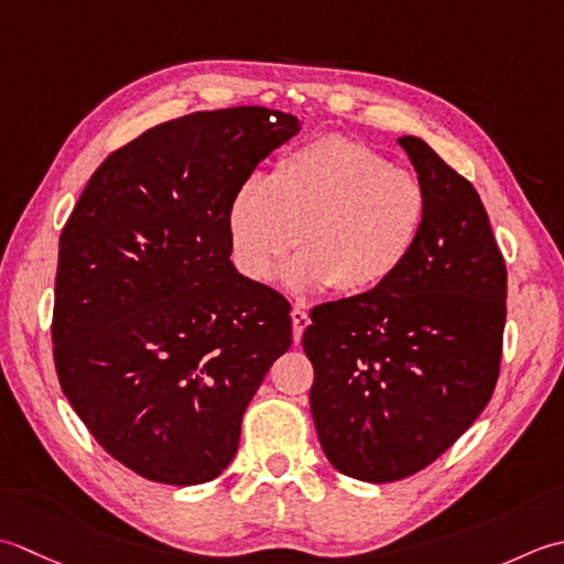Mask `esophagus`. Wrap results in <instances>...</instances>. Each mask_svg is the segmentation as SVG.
Returning <instances> with one entry per match:
<instances>
[{
  "label": "esophagus",
  "instance_id": "1",
  "mask_svg": "<svg viewBox=\"0 0 564 564\" xmlns=\"http://www.w3.org/2000/svg\"><path fill=\"white\" fill-rule=\"evenodd\" d=\"M292 326H294V340L299 343V340H302L304 328L308 326L306 308H302V306H294V308H292Z\"/></svg>",
  "mask_w": 564,
  "mask_h": 564
}]
</instances>
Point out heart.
Returning a JSON list of instances; mask_svg holds the SVG:
<instances>
[{
    "mask_svg": "<svg viewBox=\"0 0 564 564\" xmlns=\"http://www.w3.org/2000/svg\"><path fill=\"white\" fill-rule=\"evenodd\" d=\"M426 221L429 192L416 172L338 133L282 155L268 182H243L226 212L228 248L243 278L268 284L296 240L284 282L296 292L330 286L338 296L392 282Z\"/></svg>",
    "mask_w": 564,
    "mask_h": 564,
    "instance_id": "obj_1",
    "label": "heart"
}]
</instances>
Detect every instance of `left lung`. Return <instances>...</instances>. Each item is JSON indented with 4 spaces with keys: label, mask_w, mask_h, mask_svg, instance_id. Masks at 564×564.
Here are the masks:
<instances>
[{
    "label": "left lung",
    "mask_w": 564,
    "mask_h": 564,
    "mask_svg": "<svg viewBox=\"0 0 564 564\" xmlns=\"http://www.w3.org/2000/svg\"><path fill=\"white\" fill-rule=\"evenodd\" d=\"M429 221L392 282L321 304L304 330L316 433L338 473L384 485L438 459L499 379L507 262L473 182L401 135Z\"/></svg>",
    "instance_id": "obj_1"
}]
</instances>
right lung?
<instances>
[{
	"label": "right lung",
	"instance_id": "obj_1",
	"mask_svg": "<svg viewBox=\"0 0 564 564\" xmlns=\"http://www.w3.org/2000/svg\"><path fill=\"white\" fill-rule=\"evenodd\" d=\"M265 107L153 126L89 177L57 248L53 360L95 441L160 485L231 465L240 421L292 346V306L238 274L226 212L299 133Z\"/></svg>",
	"mask_w": 564,
	"mask_h": 564
}]
</instances>
